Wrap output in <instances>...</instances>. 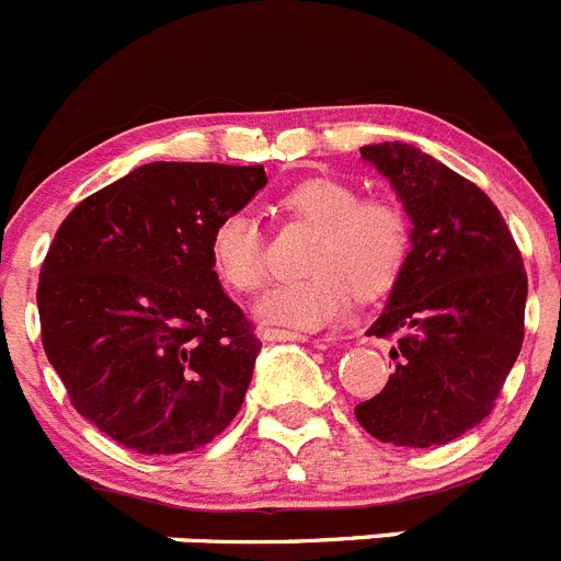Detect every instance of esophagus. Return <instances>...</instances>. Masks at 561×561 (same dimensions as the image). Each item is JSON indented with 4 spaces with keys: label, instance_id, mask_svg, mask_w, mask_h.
Listing matches in <instances>:
<instances>
[{
    "label": "esophagus",
    "instance_id": "obj_1",
    "mask_svg": "<svg viewBox=\"0 0 561 561\" xmlns=\"http://www.w3.org/2000/svg\"><path fill=\"white\" fill-rule=\"evenodd\" d=\"M261 340H266V342H309V336L300 334V331L264 329V331H261Z\"/></svg>",
    "mask_w": 561,
    "mask_h": 561
}]
</instances>
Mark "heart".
I'll use <instances>...</instances> for the list:
<instances>
[{"label": "heart", "instance_id": "b5f03b06", "mask_svg": "<svg viewBox=\"0 0 561 561\" xmlns=\"http://www.w3.org/2000/svg\"><path fill=\"white\" fill-rule=\"evenodd\" d=\"M280 210L314 225L309 275L272 286L255 304L261 323L311 331L348 311L354 291L376 297L396 284L410 252V227L399 205L359 199L351 185L329 176L306 180L280 196ZM216 275L236 291H255L266 280V244L247 210H232L210 232Z\"/></svg>", "mask_w": 561, "mask_h": 561}]
</instances>
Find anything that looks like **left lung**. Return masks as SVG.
Returning a JSON list of instances; mask_svg holds the SVG:
<instances>
[{"instance_id": "obj_1", "label": "left lung", "mask_w": 561, "mask_h": 561, "mask_svg": "<svg viewBox=\"0 0 561 561\" xmlns=\"http://www.w3.org/2000/svg\"><path fill=\"white\" fill-rule=\"evenodd\" d=\"M413 221L410 252L368 334L396 336V374L356 421L396 447H440L492 413L523 348L528 277L494 202L408 142L359 148Z\"/></svg>"}]
</instances>
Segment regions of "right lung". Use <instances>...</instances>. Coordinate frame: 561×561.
I'll use <instances>...</instances> for the list:
<instances>
[{"instance_id": "add662e5", "label": "right lung", "mask_w": 561, "mask_h": 561, "mask_svg": "<svg viewBox=\"0 0 561 561\" xmlns=\"http://www.w3.org/2000/svg\"><path fill=\"white\" fill-rule=\"evenodd\" d=\"M264 185V165L148 162L58 227L36 291L44 354L123 447L191 453L241 410L261 342L221 289L210 232Z\"/></svg>"}]
</instances>
